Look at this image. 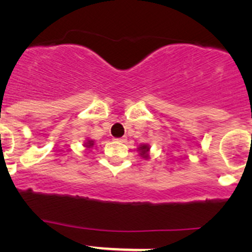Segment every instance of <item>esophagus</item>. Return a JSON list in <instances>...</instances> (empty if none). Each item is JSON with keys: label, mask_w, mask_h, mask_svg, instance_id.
I'll return each mask as SVG.
<instances>
[{"label": "esophagus", "mask_w": 252, "mask_h": 252, "mask_svg": "<svg viewBox=\"0 0 252 252\" xmlns=\"http://www.w3.org/2000/svg\"><path fill=\"white\" fill-rule=\"evenodd\" d=\"M117 141H119V142H126V139H124V138H119V139H116Z\"/></svg>", "instance_id": "34e87169"}]
</instances>
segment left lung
Segmentation results:
<instances>
[{"label":"left lung","mask_w":252,"mask_h":252,"mask_svg":"<svg viewBox=\"0 0 252 252\" xmlns=\"http://www.w3.org/2000/svg\"><path fill=\"white\" fill-rule=\"evenodd\" d=\"M149 150H150V147L147 146V145H141V146L139 147L140 155L144 157V158H149V154H147V152H149Z\"/></svg>","instance_id":"left-lung-1"}]
</instances>
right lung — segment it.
<instances>
[{"label": "right lung", "mask_w": 252, "mask_h": 252, "mask_svg": "<svg viewBox=\"0 0 252 252\" xmlns=\"http://www.w3.org/2000/svg\"><path fill=\"white\" fill-rule=\"evenodd\" d=\"M93 145H94V141L93 140H88V142H86V144H85V146L89 149V147H91V146H93Z\"/></svg>", "instance_id": "obj_1"}]
</instances>
